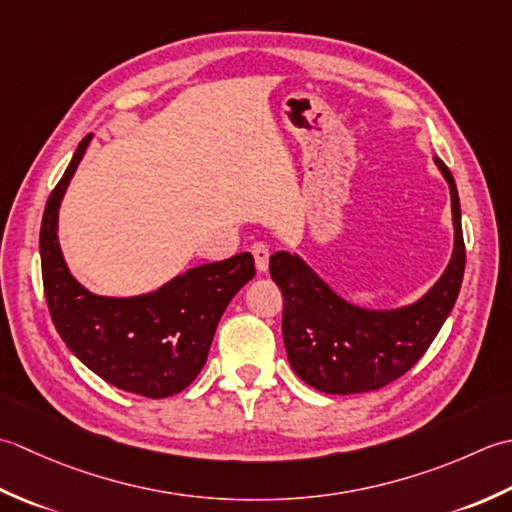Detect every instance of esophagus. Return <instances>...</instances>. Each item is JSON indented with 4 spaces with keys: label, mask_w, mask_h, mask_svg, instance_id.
I'll return each instance as SVG.
<instances>
[{
    "label": "esophagus",
    "mask_w": 512,
    "mask_h": 512,
    "mask_svg": "<svg viewBox=\"0 0 512 512\" xmlns=\"http://www.w3.org/2000/svg\"><path fill=\"white\" fill-rule=\"evenodd\" d=\"M252 254H254V260H256V269L260 271V274H263V271L269 269V249H267V245L254 243Z\"/></svg>",
    "instance_id": "1"
}]
</instances>
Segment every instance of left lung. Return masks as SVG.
Masks as SVG:
<instances>
[{
	"mask_svg": "<svg viewBox=\"0 0 512 512\" xmlns=\"http://www.w3.org/2000/svg\"><path fill=\"white\" fill-rule=\"evenodd\" d=\"M435 163L451 190L455 245L440 280L400 309H362L340 298L298 254L269 258L274 283L283 291V340L291 369L309 387L331 395L387 387L420 360L442 329L460 294L466 249L460 196L442 159Z\"/></svg>",
	"mask_w": 512,
	"mask_h": 512,
	"instance_id": "8db88e82",
	"label": "left lung"
}]
</instances>
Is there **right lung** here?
Here are the masks:
<instances>
[{
    "mask_svg": "<svg viewBox=\"0 0 512 512\" xmlns=\"http://www.w3.org/2000/svg\"><path fill=\"white\" fill-rule=\"evenodd\" d=\"M90 139L92 134L79 143L41 218L39 254L50 318L66 347L112 387L168 398L201 373L225 307L256 274L254 256L243 252L192 267L152 294L132 298L97 296L79 285L61 254L57 218Z\"/></svg>",
    "mask_w": 512,
    "mask_h": 512,
    "instance_id": "obj_1",
    "label": "right lung"
}]
</instances>
